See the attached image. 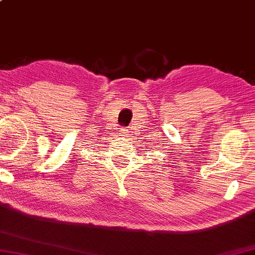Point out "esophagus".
<instances>
[{"label": "esophagus", "instance_id": "1", "mask_svg": "<svg viewBox=\"0 0 255 255\" xmlns=\"http://www.w3.org/2000/svg\"><path fill=\"white\" fill-rule=\"evenodd\" d=\"M128 132H130V131H128V128H122V132H120V135H122V136H125V137H127Z\"/></svg>", "mask_w": 255, "mask_h": 255}]
</instances>
